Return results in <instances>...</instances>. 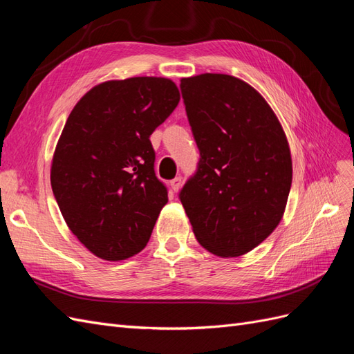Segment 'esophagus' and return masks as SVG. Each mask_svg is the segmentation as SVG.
<instances>
[{
  "label": "esophagus",
  "instance_id": "esophagus-1",
  "mask_svg": "<svg viewBox=\"0 0 354 354\" xmlns=\"http://www.w3.org/2000/svg\"><path fill=\"white\" fill-rule=\"evenodd\" d=\"M169 186H171V189H173L174 194H177L180 186H181V177H176V178L171 180V181H169Z\"/></svg>",
  "mask_w": 354,
  "mask_h": 354
}]
</instances>
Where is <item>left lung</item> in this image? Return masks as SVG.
<instances>
[{"label": "left lung", "mask_w": 354, "mask_h": 354, "mask_svg": "<svg viewBox=\"0 0 354 354\" xmlns=\"http://www.w3.org/2000/svg\"><path fill=\"white\" fill-rule=\"evenodd\" d=\"M199 149L181 187L198 242L218 257H239L279 224L292 183L291 152L276 115L250 84L202 73L180 84Z\"/></svg>", "instance_id": "obj_1"}]
</instances>
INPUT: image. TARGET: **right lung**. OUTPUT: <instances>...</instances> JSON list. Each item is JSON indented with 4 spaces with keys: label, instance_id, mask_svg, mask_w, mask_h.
<instances>
[{
    "label": "right lung",
    "instance_id": "obj_1",
    "mask_svg": "<svg viewBox=\"0 0 354 354\" xmlns=\"http://www.w3.org/2000/svg\"><path fill=\"white\" fill-rule=\"evenodd\" d=\"M178 102L167 78L108 81L68 118L53 158V195L72 233L103 260L133 257L151 238L168 187L155 174L149 138Z\"/></svg>",
    "mask_w": 354,
    "mask_h": 354
}]
</instances>
